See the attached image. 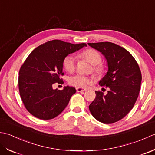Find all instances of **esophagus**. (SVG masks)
<instances>
[{"instance_id": "1", "label": "esophagus", "mask_w": 155, "mask_h": 155, "mask_svg": "<svg viewBox=\"0 0 155 155\" xmlns=\"http://www.w3.org/2000/svg\"><path fill=\"white\" fill-rule=\"evenodd\" d=\"M76 90L78 92H83V91H86V88H82V87H76Z\"/></svg>"}]
</instances>
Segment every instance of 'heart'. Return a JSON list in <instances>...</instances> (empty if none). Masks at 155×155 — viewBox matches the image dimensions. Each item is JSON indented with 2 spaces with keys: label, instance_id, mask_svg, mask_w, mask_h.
Returning a JSON list of instances; mask_svg holds the SVG:
<instances>
[{
  "label": "heart",
  "instance_id": "obj_1",
  "mask_svg": "<svg viewBox=\"0 0 155 155\" xmlns=\"http://www.w3.org/2000/svg\"><path fill=\"white\" fill-rule=\"evenodd\" d=\"M80 58L89 62L93 65L92 71L96 74H101L104 71V67L100 64L102 62V56L96 50L92 49H86L80 53ZM63 66L68 72H73L75 68V58L74 55H69L63 60ZM92 79L90 77L81 75H75L69 78L68 82L71 86L76 87H85L90 84Z\"/></svg>",
  "mask_w": 155,
  "mask_h": 155
}]
</instances>
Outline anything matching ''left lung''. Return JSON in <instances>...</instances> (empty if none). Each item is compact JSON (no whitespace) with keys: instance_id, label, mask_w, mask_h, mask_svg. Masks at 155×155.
Segmentation results:
<instances>
[{"instance_id":"obj_1","label":"left lung","mask_w":155,"mask_h":155,"mask_svg":"<svg viewBox=\"0 0 155 155\" xmlns=\"http://www.w3.org/2000/svg\"><path fill=\"white\" fill-rule=\"evenodd\" d=\"M88 45L102 53L108 67L99 82L100 86L108 88V93L104 95L96 91L90 111L97 120L104 124L118 122L130 111L138 98L142 80L139 66L127 50L116 44L100 42Z\"/></svg>"}]
</instances>
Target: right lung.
Wrapping results in <instances>:
<instances>
[{
	"label": "right lung",
	"instance_id": "obj_1",
	"mask_svg": "<svg viewBox=\"0 0 155 155\" xmlns=\"http://www.w3.org/2000/svg\"><path fill=\"white\" fill-rule=\"evenodd\" d=\"M84 46L86 43L52 40L37 47L27 57L18 74V89L25 107L35 117L50 120L64 111L76 91L69 86L54 90L53 86L61 83L64 59Z\"/></svg>",
	"mask_w": 155,
	"mask_h": 155
}]
</instances>
